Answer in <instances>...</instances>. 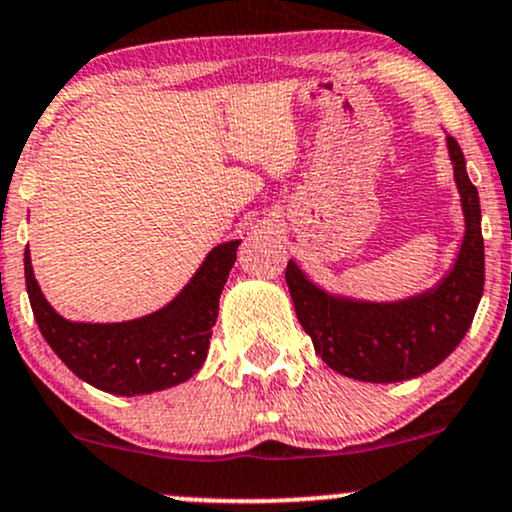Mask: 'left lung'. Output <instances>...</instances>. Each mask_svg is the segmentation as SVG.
<instances>
[{
    "label": "left lung",
    "mask_w": 512,
    "mask_h": 512,
    "mask_svg": "<svg viewBox=\"0 0 512 512\" xmlns=\"http://www.w3.org/2000/svg\"><path fill=\"white\" fill-rule=\"evenodd\" d=\"M446 146L465 234L455 263L434 287L398 302H369L326 292L297 263H287L285 280L299 323L316 354L342 376L364 383L410 381L436 369L472 326L484 292L482 208L458 141L446 136Z\"/></svg>",
    "instance_id": "left-lung-1"
}]
</instances>
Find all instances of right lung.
I'll return each mask as SVG.
<instances>
[{
    "label": "right lung",
    "instance_id": "right-lung-1",
    "mask_svg": "<svg viewBox=\"0 0 512 512\" xmlns=\"http://www.w3.org/2000/svg\"><path fill=\"white\" fill-rule=\"evenodd\" d=\"M239 244L242 239H230L210 249L170 304L122 323H83L59 316L35 280L26 246V290L42 338L81 381L105 393L134 398L179 386L206 362L220 294Z\"/></svg>",
    "mask_w": 512,
    "mask_h": 512
}]
</instances>
